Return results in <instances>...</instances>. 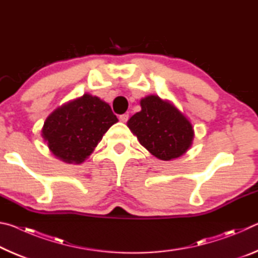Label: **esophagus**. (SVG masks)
Masks as SVG:
<instances>
[{
  "instance_id": "1",
  "label": "esophagus",
  "mask_w": 258,
  "mask_h": 258,
  "mask_svg": "<svg viewBox=\"0 0 258 258\" xmlns=\"http://www.w3.org/2000/svg\"><path fill=\"white\" fill-rule=\"evenodd\" d=\"M128 119V113H123V115L119 116V120L123 121V123H126Z\"/></svg>"
}]
</instances>
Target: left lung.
I'll use <instances>...</instances> for the list:
<instances>
[{
  "mask_svg": "<svg viewBox=\"0 0 258 258\" xmlns=\"http://www.w3.org/2000/svg\"><path fill=\"white\" fill-rule=\"evenodd\" d=\"M140 104L141 111L127 121L139 142L160 160H172L184 155L195 138L189 119L171 101L158 95H148Z\"/></svg>",
  "mask_w": 258,
  "mask_h": 258,
  "instance_id": "obj_1",
  "label": "left lung"
}]
</instances>
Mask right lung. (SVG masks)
I'll use <instances>...</instances> for the list:
<instances>
[{"instance_id": "1", "label": "right lung", "mask_w": 258, "mask_h": 258, "mask_svg": "<svg viewBox=\"0 0 258 258\" xmlns=\"http://www.w3.org/2000/svg\"><path fill=\"white\" fill-rule=\"evenodd\" d=\"M117 121L107 102L86 93L51 112L43 125L42 137L56 158L81 164Z\"/></svg>"}]
</instances>
